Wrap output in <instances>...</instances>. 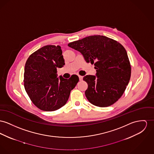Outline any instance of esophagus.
<instances>
[{"label":"esophagus","instance_id":"obj_1","mask_svg":"<svg viewBox=\"0 0 154 154\" xmlns=\"http://www.w3.org/2000/svg\"><path fill=\"white\" fill-rule=\"evenodd\" d=\"M79 80H80V81H82V79H83V76L79 75Z\"/></svg>","mask_w":154,"mask_h":154}]
</instances>
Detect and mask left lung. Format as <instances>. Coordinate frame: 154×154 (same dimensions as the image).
I'll list each match as a JSON object with an SVG mask.
<instances>
[{"label":"left lung","mask_w":154,"mask_h":154,"mask_svg":"<svg viewBox=\"0 0 154 154\" xmlns=\"http://www.w3.org/2000/svg\"><path fill=\"white\" fill-rule=\"evenodd\" d=\"M69 47L80 52L86 62L94 64L96 76L83 79L88 88L85 95L93 105L105 107L123 95L131 77V65L123 45L107 37L94 35L70 42Z\"/></svg>","instance_id":"1"}]
</instances>
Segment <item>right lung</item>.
<instances>
[{
    "label": "right lung",
    "mask_w": 154,
    "mask_h": 154,
    "mask_svg": "<svg viewBox=\"0 0 154 154\" xmlns=\"http://www.w3.org/2000/svg\"><path fill=\"white\" fill-rule=\"evenodd\" d=\"M61 48L59 45L44 46L31 54L25 65V90L33 104L43 111H55L63 106L79 81L76 75L69 79L57 78V68L65 65Z\"/></svg>",
    "instance_id": "obj_1"
}]
</instances>
